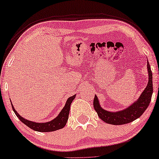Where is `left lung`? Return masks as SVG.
<instances>
[{"label": "left lung", "instance_id": "left-lung-1", "mask_svg": "<svg viewBox=\"0 0 159 159\" xmlns=\"http://www.w3.org/2000/svg\"><path fill=\"white\" fill-rule=\"evenodd\" d=\"M147 68L148 71V82L143 92L141 93L140 96L134 102L133 104L129 106L125 109L119 111H108L102 108L101 104L99 103L98 98L95 95L93 101V107L97 112L100 119L104 122L111 124L114 125H121L132 122L139 118L145 111L147 109L151 102L152 94H153V77L152 71L150 66L149 62L147 63Z\"/></svg>", "mask_w": 159, "mask_h": 159}]
</instances>
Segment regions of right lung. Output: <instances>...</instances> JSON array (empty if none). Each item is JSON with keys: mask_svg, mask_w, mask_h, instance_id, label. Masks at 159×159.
Returning a JSON list of instances; mask_svg holds the SVG:
<instances>
[{"mask_svg": "<svg viewBox=\"0 0 159 159\" xmlns=\"http://www.w3.org/2000/svg\"><path fill=\"white\" fill-rule=\"evenodd\" d=\"M76 95H74L72 96L69 97L67 99L66 103L65 104L64 107L63 108L61 111L59 113V114L56 117L55 119L53 120L48 121V122H43V123H38V122H34V121L27 120V119H24L22 116H21L19 115L15 108H14V106L12 105L11 106L14 111L15 114L16 115V116L20 119L21 121L25 124V125H27L28 127L31 128L32 129L34 130V131L41 132H53L56 131V130L62 129L65 125H66L67 120L69 118V111H70V106L71 102L73 101V100L75 98Z\"/></svg>", "mask_w": 159, "mask_h": 159, "instance_id": "obj_1", "label": "right lung"}]
</instances>
